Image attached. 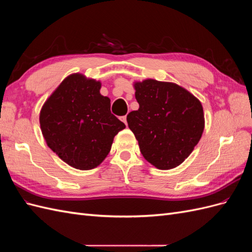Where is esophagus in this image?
<instances>
[{
	"label": "esophagus",
	"mask_w": 252,
	"mask_h": 252,
	"mask_svg": "<svg viewBox=\"0 0 252 252\" xmlns=\"http://www.w3.org/2000/svg\"><path fill=\"white\" fill-rule=\"evenodd\" d=\"M121 121H123L124 122V123L127 125V117L126 116H124V117H122L121 118Z\"/></svg>",
	"instance_id": "esophagus-1"
}]
</instances>
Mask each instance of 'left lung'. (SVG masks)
Wrapping results in <instances>:
<instances>
[{
    "label": "left lung",
    "instance_id": "1",
    "mask_svg": "<svg viewBox=\"0 0 252 252\" xmlns=\"http://www.w3.org/2000/svg\"><path fill=\"white\" fill-rule=\"evenodd\" d=\"M140 107L128 113V127L143 157L161 170L181 165L201 140L205 127L203 106L187 89L171 82L147 79L134 82Z\"/></svg>",
    "mask_w": 252,
    "mask_h": 252
}]
</instances>
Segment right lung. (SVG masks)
Listing matches in <instances>:
<instances>
[{
  "label": "right lung",
  "mask_w": 252,
  "mask_h": 252,
  "mask_svg": "<svg viewBox=\"0 0 252 252\" xmlns=\"http://www.w3.org/2000/svg\"><path fill=\"white\" fill-rule=\"evenodd\" d=\"M100 81L82 73L66 77L40 111L47 146L66 164L90 170L108 156L114 136L126 127L110 111V98L100 94Z\"/></svg>",
  "instance_id": "right-lung-1"
}]
</instances>
